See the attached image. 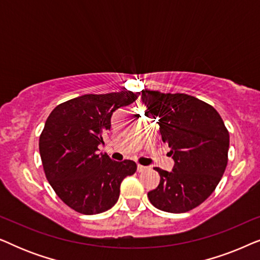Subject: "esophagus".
<instances>
[{"mask_svg":"<svg viewBox=\"0 0 260 260\" xmlns=\"http://www.w3.org/2000/svg\"><path fill=\"white\" fill-rule=\"evenodd\" d=\"M148 169V167H145V166H142V165H137V172L138 173H143V172H145V170Z\"/></svg>","mask_w":260,"mask_h":260,"instance_id":"esophagus-1","label":"esophagus"}]
</instances>
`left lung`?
I'll return each mask as SVG.
<instances>
[{
  "instance_id": "8db88e82",
  "label": "left lung",
  "mask_w": 260,
  "mask_h": 260,
  "mask_svg": "<svg viewBox=\"0 0 260 260\" xmlns=\"http://www.w3.org/2000/svg\"><path fill=\"white\" fill-rule=\"evenodd\" d=\"M148 113L158 119L174 168L158 172L159 184L148 193L152 206L184 213L201 205L218 186L229 161L230 134L212 105L184 93L142 91Z\"/></svg>"
}]
</instances>
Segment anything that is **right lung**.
Instances as JSON below:
<instances>
[{
	"label": "right lung",
	"instance_id": "add662e5",
	"mask_svg": "<svg viewBox=\"0 0 260 260\" xmlns=\"http://www.w3.org/2000/svg\"><path fill=\"white\" fill-rule=\"evenodd\" d=\"M140 92L84 94L61 103L51 112L39 140L45 175L62 202L78 213L98 214L115 206L134 161H112L98 154L111 127L112 113L136 101Z\"/></svg>",
	"mask_w": 260,
	"mask_h": 260
}]
</instances>
